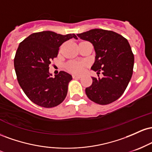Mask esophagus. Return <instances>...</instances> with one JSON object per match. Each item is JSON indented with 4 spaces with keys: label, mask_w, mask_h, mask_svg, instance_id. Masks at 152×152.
I'll use <instances>...</instances> for the list:
<instances>
[{
    "label": "esophagus",
    "mask_w": 152,
    "mask_h": 152,
    "mask_svg": "<svg viewBox=\"0 0 152 152\" xmlns=\"http://www.w3.org/2000/svg\"><path fill=\"white\" fill-rule=\"evenodd\" d=\"M73 78H81V76H78V75H73Z\"/></svg>",
    "instance_id": "1"
}]
</instances>
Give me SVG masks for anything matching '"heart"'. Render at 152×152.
Listing matches in <instances>:
<instances>
[{
  "label": "heart",
  "mask_w": 152,
  "mask_h": 152,
  "mask_svg": "<svg viewBox=\"0 0 152 152\" xmlns=\"http://www.w3.org/2000/svg\"><path fill=\"white\" fill-rule=\"evenodd\" d=\"M84 68V64L80 62H71L68 65V69L76 74L81 73Z\"/></svg>",
  "instance_id": "1"
}]
</instances>
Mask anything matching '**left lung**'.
I'll list each match as a JSON object with an SVG mask.
<instances>
[{"label": "left lung", "mask_w": 152, "mask_h": 152, "mask_svg": "<svg viewBox=\"0 0 152 152\" xmlns=\"http://www.w3.org/2000/svg\"><path fill=\"white\" fill-rule=\"evenodd\" d=\"M77 36L92 43L96 56L91 69L103 74L102 78L91 77L92 84L85 90L87 96L102 105L117 100L133 74L134 57L127 39L114 31L99 28Z\"/></svg>", "instance_id": "obj_1"}]
</instances>
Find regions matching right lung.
I'll return each mask as SVG.
<instances>
[{"instance_id":"right-lung-1","label":"right lung","mask_w":152,"mask_h":152,"mask_svg":"<svg viewBox=\"0 0 152 152\" xmlns=\"http://www.w3.org/2000/svg\"><path fill=\"white\" fill-rule=\"evenodd\" d=\"M74 34L61 35L50 31L34 33L19 44L14 58L18 83L32 102L45 108L59 105L66 98L71 74L60 71L52 77L49 65L60 46Z\"/></svg>"}]
</instances>
